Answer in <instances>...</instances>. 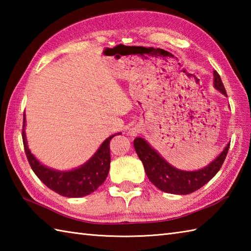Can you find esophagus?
Masks as SVG:
<instances>
[{
    "label": "esophagus",
    "instance_id": "obj_1",
    "mask_svg": "<svg viewBox=\"0 0 251 251\" xmlns=\"http://www.w3.org/2000/svg\"><path fill=\"white\" fill-rule=\"evenodd\" d=\"M137 132H138L137 129H131V134H132V135H136Z\"/></svg>",
    "mask_w": 251,
    "mask_h": 251
}]
</instances>
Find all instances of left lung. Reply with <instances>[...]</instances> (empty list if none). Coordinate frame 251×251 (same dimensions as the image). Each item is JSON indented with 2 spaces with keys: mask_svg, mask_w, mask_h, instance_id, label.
<instances>
[{
  "mask_svg": "<svg viewBox=\"0 0 251 251\" xmlns=\"http://www.w3.org/2000/svg\"><path fill=\"white\" fill-rule=\"evenodd\" d=\"M214 76L215 87L226 96V90L219 73L215 71ZM134 147L143 164L149 180L157 189L170 194L185 195L201 189L202 185H205L208 181L215 177L225 162L230 143H227L225 150L214 162H211L207 167L196 170V172H184V170L173 167L163 157L159 156V154L153 150L150 145L142 138H136L134 140Z\"/></svg>",
  "mask_w": 251,
  "mask_h": 251,
  "instance_id": "obj_1",
  "label": "left lung"
}]
</instances>
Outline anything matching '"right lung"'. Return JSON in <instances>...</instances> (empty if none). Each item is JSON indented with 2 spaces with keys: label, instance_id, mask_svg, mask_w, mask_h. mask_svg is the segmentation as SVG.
I'll use <instances>...</instances> for the list:
<instances>
[{
  "label": "right lung",
  "instance_id": "add662e5",
  "mask_svg": "<svg viewBox=\"0 0 251 251\" xmlns=\"http://www.w3.org/2000/svg\"><path fill=\"white\" fill-rule=\"evenodd\" d=\"M25 123L24 115V127ZM116 135L120 134H115L105 139L99 150L86 164L71 172H57L43 166L28 149L25 129H23V141L25 155L32 170L47 188L66 197H82L93 193L108 177L111 162L110 141Z\"/></svg>",
  "mask_w": 251,
  "mask_h": 251
}]
</instances>
